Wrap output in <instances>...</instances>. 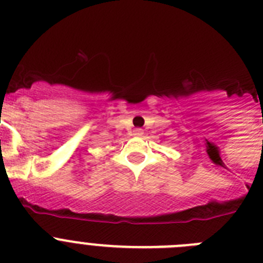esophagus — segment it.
I'll return each mask as SVG.
<instances>
[{
    "instance_id": "34e87169",
    "label": "esophagus",
    "mask_w": 263,
    "mask_h": 263,
    "mask_svg": "<svg viewBox=\"0 0 263 263\" xmlns=\"http://www.w3.org/2000/svg\"><path fill=\"white\" fill-rule=\"evenodd\" d=\"M143 134H144V129H141V128L134 129V136H143Z\"/></svg>"
}]
</instances>
